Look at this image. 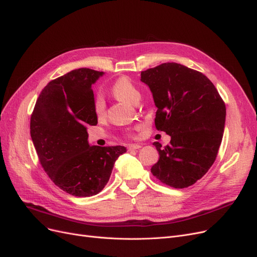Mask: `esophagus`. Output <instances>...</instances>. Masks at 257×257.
<instances>
[{
    "label": "esophagus",
    "mask_w": 257,
    "mask_h": 257,
    "mask_svg": "<svg viewBox=\"0 0 257 257\" xmlns=\"http://www.w3.org/2000/svg\"><path fill=\"white\" fill-rule=\"evenodd\" d=\"M141 147H142V145H140V144H132V145H129L128 149L129 150H137V149H140Z\"/></svg>",
    "instance_id": "esophagus-1"
}]
</instances>
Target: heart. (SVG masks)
Here are the masks:
<instances>
[{
    "label": "heart",
    "mask_w": 257,
    "mask_h": 257,
    "mask_svg": "<svg viewBox=\"0 0 257 257\" xmlns=\"http://www.w3.org/2000/svg\"><path fill=\"white\" fill-rule=\"evenodd\" d=\"M111 92H112L113 95L117 98H120L122 101H126L131 104H137L141 98V93L139 91V89L131 82V80L126 76L119 77V79L112 85V87H111ZM93 110L95 115L98 117H102L105 114L106 102L102 95H97L94 98Z\"/></svg>",
    "instance_id": "obj_1"
}]
</instances>
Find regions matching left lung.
Here are the masks:
<instances>
[{
	"label": "left lung",
	"mask_w": 257,
	"mask_h": 257,
	"mask_svg": "<svg viewBox=\"0 0 257 257\" xmlns=\"http://www.w3.org/2000/svg\"><path fill=\"white\" fill-rule=\"evenodd\" d=\"M158 108L155 127L171 137L165 148L153 145L160 159L151 168L173 188H187L213 165L222 140L226 106L206 75L177 63H164L141 72Z\"/></svg>",
	"instance_id": "left-lung-1"
}]
</instances>
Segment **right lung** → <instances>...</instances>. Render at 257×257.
<instances>
[{
	"mask_svg": "<svg viewBox=\"0 0 257 257\" xmlns=\"http://www.w3.org/2000/svg\"><path fill=\"white\" fill-rule=\"evenodd\" d=\"M104 72L80 68L43 89L30 118V136L42 167L51 181L74 196L101 192L124 146H90L88 126L97 124L94 84Z\"/></svg>",
	"mask_w": 257,
	"mask_h": 257,
	"instance_id": "obj_1",
	"label": "right lung"
}]
</instances>
